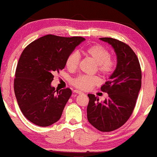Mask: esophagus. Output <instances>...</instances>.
I'll use <instances>...</instances> for the list:
<instances>
[{
    "label": "esophagus",
    "mask_w": 157,
    "mask_h": 157,
    "mask_svg": "<svg viewBox=\"0 0 157 157\" xmlns=\"http://www.w3.org/2000/svg\"><path fill=\"white\" fill-rule=\"evenodd\" d=\"M74 92L76 93V94H83L82 92L80 91V90H74Z\"/></svg>",
    "instance_id": "1"
}]
</instances>
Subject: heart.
Wrapping results in <instances>:
<instances>
[{
  "label": "heart",
  "mask_w": 157,
  "mask_h": 157,
  "mask_svg": "<svg viewBox=\"0 0 157 157\" xmlns=\"http://www.w3.org/2000/svg\"><path fill=\"white\" fill-rule=\"evenodd\" d=\"M86 55L91 58L97 63L96 70L104 78L109 77L116 69L117 61L111 56L110 52L101 44H94L88 47L85 50ZM80 63V56L76 52H72L68 56L66 65L69 71H74L78 68ZM99 83V78L96 76L81 75L75 78L72 84L81 90H88Z\"/></svg>",
  "instance_id": "obj_1"
}]
</instances>
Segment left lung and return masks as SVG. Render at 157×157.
<instances>
[{
    "instance_id": "8db88e82",
    "label": "left lung",
    "mask_w": 157,
    "mask_h": 157,
    "mask_svg": "<svg viewBox=\"0 0 157 157\" xmlns=\"http://www.w3.org/2000/svg\"><path fill=\"white\" fill-rule=\"evenodd\" d=\"M100 39L112 45L117 63L110 80L101 88L108 93V98L100 103L95 95H88L87 117L94 128L107 132L120 128L132 114L142 84V71L137 55L128 44L110 37Z\"/></svg>"
}]
</instances>
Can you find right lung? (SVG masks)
I'll use <instances>...</instances> for the list:
<instances>
[{"label":"right lung","mask_w":157,"mask_h":157,"mask_svg":"<svg viewBox=\"0 0 157 157\" xmlns=\"http://www.w3.org/2000/svg\"><path fill=\"white\" fill-rule=\"evenodd\" d=\"M82 37L47 35L27 46L18 61L14 90L22 114L36 125L47 127L60 119L71 95L69 88L51 86L54 74L65 67L67 59Z\"/></svg>","instance_id":"right-lung-1"}]
</instances>
